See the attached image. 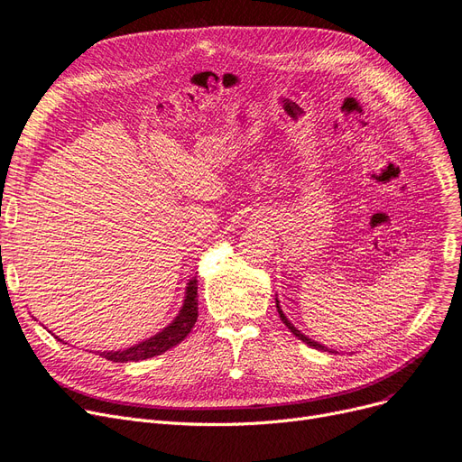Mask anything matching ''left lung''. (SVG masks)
Here are the masks:
<instances>
[{"label": "left lung", "mask_w": 462, "mask_h": 462, "mask_svg": "<svg viewBox=\"0 0 462 462\" xmlns=\"http://www.w3.org/2000/svg\"><path fill=\"white\" fill-rule=\"evenodd\" d=\"M275 301H277V311H279V317H281V321L286 325V327H289V330L294 334V337H298L301 342H306L308 346H311V347H315V349H323V352H330V354H337V352H334V349H328L327 346H323V344H319V342H315V340H311V338H308L306 337V334H301L289 319H286V315L282 313V310H281V306H279V300L275 298Z\"/></svg>", "instance_id": "8db88e82"}]
</instances>
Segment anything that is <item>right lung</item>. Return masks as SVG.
<instances>
[{
    "mask_svg": "<svg viewBox=\"0 0 462 462\" xmlns=\"http://www.w3.org/2000/svg\"><path fill=\"white\" fill-rule=\"evenodd\" d=\"M197 277L189 279L187 289H185V298H183V306L180 313L173 317V321L164 327L161 332H156L154 337L143 340L132 347L118 349V352H99L101 357L115 361V363H125V361H141V359H149L154 356L164 354L166 349L178 346L190 328L195 327L197 317H199V300H197ZM62 342L60 338H57Z\"/></svg>",
    "mask_w": 462,
    "mask_h": 462,
    "instance_id": "right-lung-1",
    "label": "right lung"
}]
</instances>
